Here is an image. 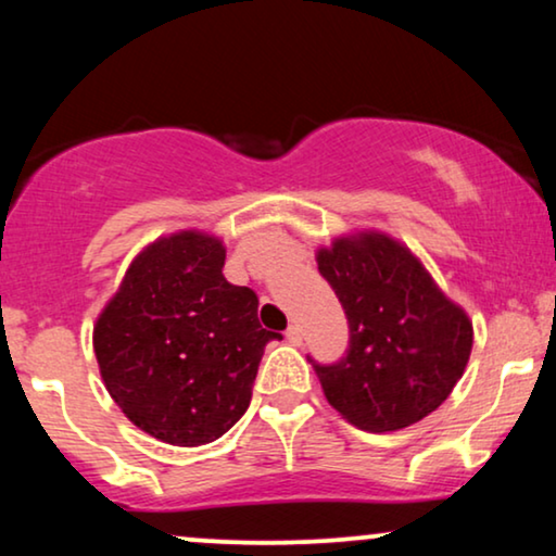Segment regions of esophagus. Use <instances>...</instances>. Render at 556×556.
Returning a JSON list of instances; mask_svg holds the SVG:
<instances>
[{"label":"esophagus","mask_w":556,"mask_h":556,"mask_svg":"<svg viewBox=\"0 0 556 556\" xmlns=\"http://www.w3.org/2000/svg\"><path fill=\"white\" fill-rule=\"evenodd\" d=\"M286 339L291 341L293 346H301V341H303V331H301V326L299 324H291L286 329Z\"/></svg>","instance_id":"esophagus-1"}]
</instances>
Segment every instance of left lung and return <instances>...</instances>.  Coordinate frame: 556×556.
<instances>
[{"label": "left lung", "mask_w": 556, "mask_h": 556, "mask_svg": "<svg viewBox=\"0 0 556 556\" xmlns=\"http://www.w3.org/2000/svg\"><path fill=\"white\" fill-rule=\"evenodd\" d=\"M316 261L349 321L339 362L308 356L329 405L369 432L407 428L443 405L468 364L473 326L420 261L377 232L341 238Z\"/></svg>", "instance_id": "left-lung-1"}]
</instances>
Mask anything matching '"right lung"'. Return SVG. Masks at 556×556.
I'll use <instances>...</instances> for the list:
<instances>
[{
  "label": "right lung",
  "instance_id": "right-lung-1",
  "mask_svg": "<svg viewBox=\"0 0 556 556\" xmlns=\"http://www.w3.org/2000/svg\"><path fill=\"white\" fill-rule=\"evenodd\" d=\"M225 248L202 232L156 240L131 263L93 329L105 390L136 428L204 445L245 415L263 349L257 295L223 276Z\"/></svg>",
  "mask_w": 556,
  "mask_h": 556
}]
</instances>
